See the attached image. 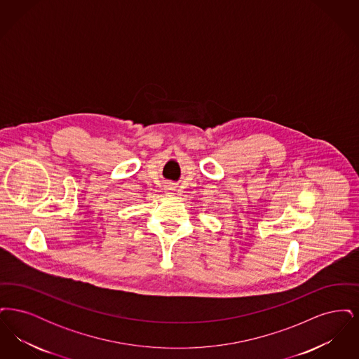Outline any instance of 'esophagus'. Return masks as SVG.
Returning <instances> with one entry per match:
<instances>
[{
  "label": "esophagus",
  "instance_id": "1",
  "mask_svg": "<svg viewBox=\"0 0 359 359\" xmlns=\"http://www.w3.org/2000/svg\"><path fill=\"white\" fill-rule=\"evenodd\" d=\"M167 189H168V194H172V191H173V188L168 187V188H167Z\"/></svg>",
  "mask_w": 359,
  "mask_h": 359
}]
</instances>
